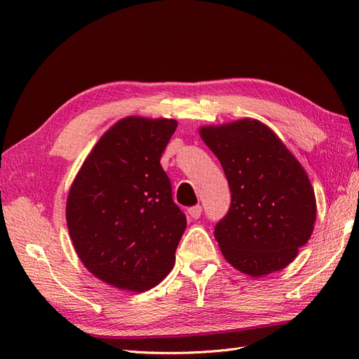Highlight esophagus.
Segmentation results:
<instances>
[{
    "label": "esophagus",
    "instance_id": "esophagus-1",
    "mask_svg": "<svg viewBox=\"0 0 359 359\" xmlns=\"http://www.w3.org/2000/svg\"><path fill=\"white\" fill-rule=\"evenodd\" d=\"M187 212H189V215L191 217L193 220H198L199 217H201V214H202V206H199V205L191 206V208L187 210Z\"/></svg>",
    "mask_w": 359,
    "mask_h": 359
}]
</instances>
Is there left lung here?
<instances>
[{
	"instance_id": "obj_1",
	"label": "left lung",
	"mask_w": 359,
	"mask_h": 359,
	"mask_svg": "<svg viewBox=\"0 0 359 359\" xmlns=\"http://www.w3.org/2000/svg\"><path fill=\"white\" fill-rule=\"evenodd\" d=\"M232 193L214 236L224 259L252 277L286 268L307 244L316 198L301 163L264 123L244 118L199 128Z\"/></svg>"
}]
</instances>
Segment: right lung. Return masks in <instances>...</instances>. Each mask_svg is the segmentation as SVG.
<instances>
[{
	"label": "right lung",
	"mask_w": 359,
	"mask_h": 359,
	"mask_svg": "<svg viewBox=\"0 0 359 359\" xmlns=\"http://www.w3.org/2000/svg\"><path fill=\"white\" fill-rule=\"evenodd\" d=\"M178 123L126 116L94 145L73 180L69 235L85 268L114 287L144 292L165 278L186 231L160 158Z\"/></svg>",
	"instance_id": "add662e5"
}]
</instances>
